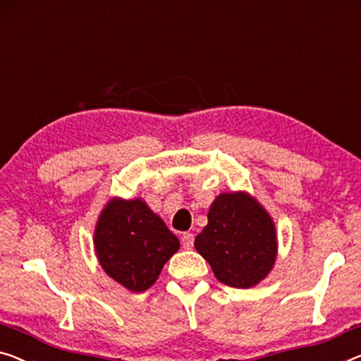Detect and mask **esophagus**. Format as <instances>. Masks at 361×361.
<instances>
[{
	"label": "esophagus",
	"instance_id": "obj_1",
	"mask_svg": "<svg viewBox=\"0 0 361 361\" xmlns=\"http://www.w3.org/2000/svg\"><path fill=\"white\" fill-rule=\"evenodd\" d=\"M181 245H183V248H185V250H191L192 245H195V235L190 233V232L183 233L181 235Z\"/></svg>",
	"mask_w": 361,
	"mask_h": 361
}]
</instances>
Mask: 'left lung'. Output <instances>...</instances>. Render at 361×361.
<instances>
[{"label": "left lung", "instance_id": "8db88e82", "mask_svg": "<svg viewBox=\"0 0 361 361\" xmlns=\"http://www.w3.org/2000/svg\"><path fill=\"white\" fill-rule=\"evenodd\" d=\"M195 248L219 282L251 288L276 264V224L250 192H222L209 207L207 225L196 236Z\"/></svg>", "mask_w": 361, "mask_h": 361}]
</instances>
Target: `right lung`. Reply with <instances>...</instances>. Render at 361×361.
I'll use <instances>...</instances> for the list:
<instances>
[{"label":"right lung","instance_id":"obj_1","mask_svg":"<svg viewBox=\"0 0 361 361\" xmlns=\"http://www.w3.org/2000/svg\"><path fill=\"white\" fill-rule=\"evenodd\" d=\"M94 250L106 276L141 293L157 281L180 241L144 199L111 197L97 219Z\"/></svg>","mask_w":361,"mask_h":361}]
</instances>
